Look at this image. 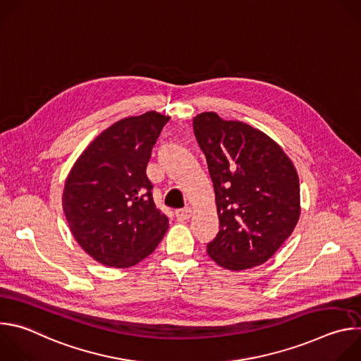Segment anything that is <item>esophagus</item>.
<instances>
[{
	"label": "esophagus",
	"mask_w": 361,
	"mask_h": 361,
	"mask_svg": "<svg viewBox=\"0 0 361 361\" xmlns=\"http://www.w3.org/2000/svg\"><path fill=\"white\" fill-rule=\"evenodd\" d=\"M191 214H192V212H191V209H188V207L176 210V217H177L178 221H185V220H188V219L191 217Z\"/></svg>",
	"instance_id": "esophagus-1"
}]
</instances>
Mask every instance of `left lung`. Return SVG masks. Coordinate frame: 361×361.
<instances>
[{
  "mask_svg": "<svg viewBox=\"0 0 361 361\" xmlns=\"http://www.w3.org/2000/svg\"><path fill=\"white\" fill-rule=\"evenodd\" d=\"M192 128L207 160L220 221L209 255L234 271L266 263L300 217L293 163L269 135L241 121L202 113Z\"/></svg>",
  "mask_w": 361,
  "mask_h": 361,
  "instance_id": "obj_1",
  "label": "left lung"
}]
</instances>
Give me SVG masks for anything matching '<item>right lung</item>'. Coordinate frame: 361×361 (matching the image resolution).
<instances>
[{
	"mask_svg": "<svg viewBox=\"0 0 361 361\" xmlns=\"http://www.w3.org/2000/svg\"><path fill=\"white\" fill-rule=\"evenodd\" d=\"M170 117L148 111L102 131L73 166L63 194L70 230L98 263L126 269L149 255L169 228L145 174Z\"/></svg>",
	"mask_w": 361,
	"mask_h": 361,
	"instance_id": "obj_1",
	"label": "right lung"
}]
</instances>
